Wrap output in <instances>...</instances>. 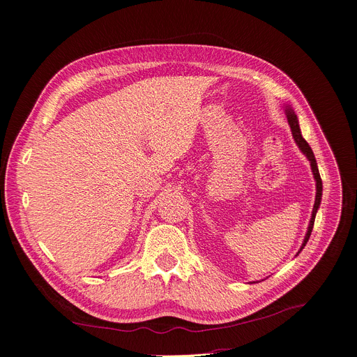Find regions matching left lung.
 <instances>
[{"label":"left lung","mask_w":357,"mask_h":357,"mask_svg":"<svg viewBox=\"0 0 357 357\" xmlns=\"http://www.w3.org/2000/svg\"><path fill=\"white\" fill-rule=\"evenodd\" d=\"M286 114H287V121H289V125H290V129H291V134H294V138L298 144V146L301 148V151L307 156V159L310 160V167H312V172L314 175V179H316V199H314V206H313V212H312V218H310V223H309V228H307V234L305 236V241L302 243V248L301 250L306 246L309 238H310V234H312V229H313V223H314V218H316V212H317V208L320 205V199H321V179H320V174H319V169H317V164H316V159H314V155H313V151L312 148L309 146V144L305 141V138L302 137L301 134V128H299V123H298V118L294 112V109H290V107L286 108ZM299 250V252H301ZM298 252V253H299Z\"/></svg>","instance_id":"1"}]
</instances>
